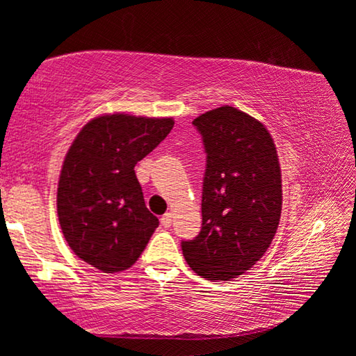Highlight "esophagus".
<instances>
[{
    "label": "esophagus",
    "instance_id": "1",
    "mask_svg": "<svg viewBox=\"0 0 356 356\" xmlns=\"http://www.w3.org/2000/svg\"><path fill=\"white\" fill-rule=\"evenodd\" d=\"M161 226L163 227H170L171 225H172V216H171V213H165L163 216H161Z\"/></svg>",
    "mask_w": 356,
    "mask_h": 356
}]
</instances>
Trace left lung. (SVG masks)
<instances>
[{
	"instance_id": "obj_1",
	"label": "left lung",
	"mask_w": 356,
	"mask_h": 356,
	"mask_svg": "<svg viewBox=\"0 0 356 356\" xmlns=\"http://www.w3.org/2000/svg\"><path fill=\"white\" fill-rule=\"evenodd\" d=\"M193 125L207 154L202 227L195 238L184 240L182 252L202 278L227 281L264 256L278 229V154L265 125L234 106L204 113Z\"/></svg>"
}]
</instances>
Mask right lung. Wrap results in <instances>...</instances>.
<instances>
[{
  "mask_svg": "<svg viewBox=\"0 0 356 356\" xmlns=\"http://www.w3.org/2000/svg\"><path fill=\"white\" fill-rule=\"evenodd\" d=\"M172 127L171 118L105 114L84 125L65 155L58 184L59 225L72 251L104 273L131 267L159 226L135 166Z\"/></svg>",
  "mask_w": 356,
  "mask_h": 356,
  "instance_id": "right-lung-1",
  "label": "right lung"
}]
</instances>
